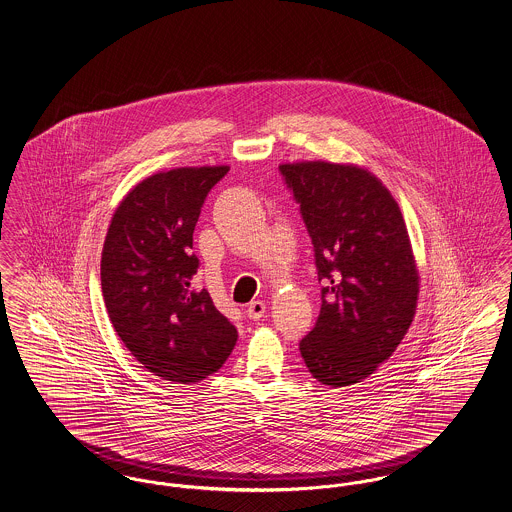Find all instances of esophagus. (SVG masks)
I'll return each instance as SVG.
<instances>
[{
  "label": "esophagus",
  "instance_id": "34e87169",
  "mask_svg": "<svg viewBox=\"0 0 512 512\" xmlns=\"http://www.w3.org/2000/svg\"><path fill=\"white\" fill-rule=\"evenodd\" d=\"M266 305L263 301H251L249 307H247V316L251 320H261L265 316Z\"/></svg>",
  "mask_w": 512,
  "mask_h": 512
}]
</instances>
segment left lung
Returning a JSON list of instances; mask_svg holds the SVG:
<instances>
[{"instance_id": "obj_1", "label": "left lung", "mask_w": 512, "mask_h": 512, "mask_svg": "<svg viewBox=\"0 0 512 512\" xmlns=\"http://www.w3.org/2000/svg\"><path fill=\"white\" fill-rule=\"evenodd\" d=\"M280 173L301 207L324 284L301 356L322 385L362 383L402 343L417 308L419 272L402 211L358 165L297 162Z\"/></svg>"}]
</instances>
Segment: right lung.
I'll list each match as a JSON object with an SVG mask.
<instances>
[{
    "label": "right lung",
    "mask_w": 512,
    "mask_h": 512,
    "mask_svg": "<svg viewBox=\"0 0 512 512\" xmlns=\"http://www.w3.org/2000/svg\"><path fill=\"white\" fill-rule=\"evenodd\" d=\"M228 165L177 167L133 186L114 211L104 240L101 286L110 322L150 373L200 383L223 368L238 331L192 278L190 251L207 192Z\"/></svg>",
    "instance_id": "add662e5"
}]
</instances>
